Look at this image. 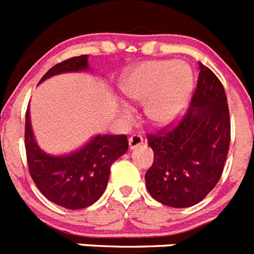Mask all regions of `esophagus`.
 Here are the masks:
<instances>
[{"instance_id":"esophagus-1","label":"esophagus","mask_w":254,"mask_h":254,"mask_svg":"<svg viewBox=\"0 0 254 254\" xmlns=\"http://www.w3.org/2000/svg\"><path fill=\"white\" fill-rule=\"evenodd\" d=\"M142 142L143 138L141 137L140 134H133V136H131V137L128 138V146L131 150L136 149V147H138L140 145H142Z\"/></svg>"}]
</instances>
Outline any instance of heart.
Returning <instances> with one entry per match:
<instances>
[{"mask_svg": "<svg viewBox=\"0 0 254 254\" xmlns=\"http://www.w3.org/2000/svg\"><path fill=\"white\" fill-rule=\"evenodd\" d=\"M122 89L132 102L145 104L151 122L169 125L187 107L193 89V72L187 64L177 61L143 62L123 80ZM121 113L126 120L133 116L128 105H121Z\"/></svg>", "mask_w": 254, "mask_h": 254, "instance_id": "1", "label": "heart"}]
</instances>
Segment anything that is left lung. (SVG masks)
Wrapping results in <instances>:
<instances>
[{"mask_svg":"<svg viewBox=\"0 0 254 254\" xmlns=\"http://www.w3.org/2000/svg\"><path fill=\"white\" fill-rule=\"evenodd\" d=\"M147 140L154 163L145 181L156 201L190 207L214 190L228 156L230 117L223 84L208 67L199 62L196 91L181 122Z\"/></svg>","mask_w":254,"mask_h":254,"instance_id":"left-lung-1","label":"left lung"}]
</instances>
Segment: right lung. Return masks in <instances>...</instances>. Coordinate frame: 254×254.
I'll list each match as a JSON object with an SVG mask.
<instances>
[{
  "label": "right lung",
  "instance_id": "add662e5",
  "mask_svg": "<svg viewBox=\"0 0 254 254\" xmlns=\"http://www.w3.org/2000/svg\"><path fill=\"white\" fill-rule=\"evenodd\" d=\"M89 69L86 55L72 57L52 67L39 84L52 76ZM25 149L29 172L42 194L61 207L80 210L93 205L104 193L111 165L127 151L128 141L126 134H96L69 154H48L35 140L28 107Z\"/></svg>",
  "mask_w": 254,
  "mask_h": 254
}]
</instances>
